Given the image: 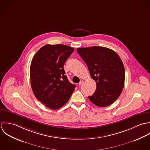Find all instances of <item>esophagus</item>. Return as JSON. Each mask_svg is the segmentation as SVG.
I'll list each match as a JSON object with an SVG mask.
<instances>
[{"label":"esophagus","instance_id":"obj_1","mask_svg":"<svg viewBox=\"0 0 150 150\" xmlns=\"http://www.w3.org/2000/svg\"><path fill=\"white\" fill-rule=\"evenodd\" d=\"M83 83H84V81H81L79 83V85L80 86H81V85H82Z\"/></svg>","mask_w":150,"mask_h":150}]
</instances>
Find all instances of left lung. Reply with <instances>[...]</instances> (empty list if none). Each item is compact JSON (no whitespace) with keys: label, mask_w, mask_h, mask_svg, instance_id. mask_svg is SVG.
<instances>
[{"label":"left lung","mask_w":150,"mask_h":150,"mask_svg":"<svg viewBox=\"0 0 150 150\" xmlns=\"http://www.w3.org/2000/svg\"><path fill=\"white\" fill-rule=\"evenodd\" d=\"M77 51L86 62L96 89L89 99L99 107L114 103L124 86L125 69L118 55L104 47L78 48Z\"/></svg>","instance_id":"8db88e82"}]
</instances>
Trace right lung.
<instances>
[{"instance_id": "1", "label": "right lung", "mask_w": 150, "mask_h": 150, "mask_svg": "<svg viewBox=\"0 0 150 150\" xmlns=\"http://www.w3.org/2000/svg\"><path fill=\"white\" fill-rule=\"evenodd\" d=\"M74 48L62 44H47L34 55L30 67V84L35 97L52 110L62 107L76 86L71 84L64 66Z\"/></svg>"}]
</instances>
